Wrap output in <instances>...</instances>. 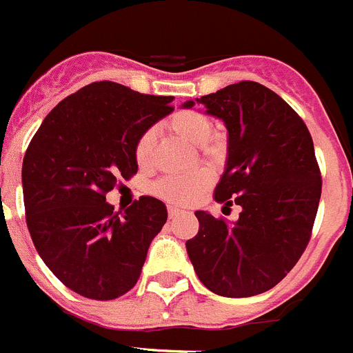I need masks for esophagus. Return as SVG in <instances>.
Returning <instances> with one entry per match:
<instances>
[{"instance_id": "obj_1", "label": "esophagus", "mask_w": 353, "mask_h": 353, "mask_svg": "<svg viewBox=\"0 0 353 353\" xmlns=\"http://www.w3.org/2000/svg\"><path fill=\"white\" fill-rule=\"evenodd\" d=\"M179 214H183L179 209H176V207H169V219H176Z\"/></svg>"}]
</instances>
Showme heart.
I'll return each mask as SVG.
<instances>
[{
  "label": "heart",
  "mask_w": 353,
  "mask_h": 353,
  "mask_svg": "<svg viewBox=\"0 0 353 353\" xmlns=\"http://www.w3.org/2000/svg\"><path fill=\"white\" fill-rule=\"evenodd\" d=\"M167 128L186 143L200 148L205 157L217 158L225 150V143L219 134L212 132V120L205 113L196 110H181L167 120ZM154 136L151 130L143 132L134 146V158L141 169H146L153 161ZM214 174L207 167L193 170L190 174H170L154 183V193L160 199L176 205H188L195 202L207 188L212 184Z\"/></svg>",
  "instance_id": "1"
}]
</instances>
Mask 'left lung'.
<instances>
[{
  "instance_id": "obj_1",
  "label": "left lung",
  "mask_w": 353,
  "mask_h": 353,
  "mask_svg": "<svg viewBox=\"0 0 353 353\" xmlns=\"http://www.w3.org/2000/svg\"><path fill=\"white\" fill-rule=\"evenodd\" d=\"M196 102L228 128V161L214 200L242 212L232 225L196 210L200 228L186 242L188 256L209 291L261 294L294 268L310 242L322 193L314 141L288 102L256 81L228 85Z\"/></svg>"
}]
</instances>
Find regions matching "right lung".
I'll return each mask as SVG.
<instances>
[{
	"label": "right lung",
	"mask_w": 353,
	"mask_h": 353,
	"mask_svg": "<svg viewBox=\"0 0 353 353\" xmlns=\"http://www.w3.org/2000/svg\"><path fill=\"white\" fill-rule=\"evenodd\" d=\"M174 97L95 81L62 99L29 143L22 163L26 223L36 251L80 296L110 301L137 284L167 207L141 196L114 212L106 195L137 174L134 146L174 110Z\"/></svg>",
	"instance_id": "right-lung-1"
}]
</instances>
